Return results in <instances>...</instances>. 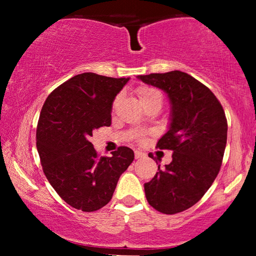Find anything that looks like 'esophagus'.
I'll use <instances>...</instances> for the list:
<instances>
[{
    "label": "esophagus",
    "mask_w": 256,
    "mask_h": 256,
    "mask_svg": "<svg viewBox=\"0 0 256 256\" xmlns=\"http://www.w3.org/2000/svg\"><path fill=\"white\" fill-rule=\"evenodd\" d=\"M134 154H136V159H140V158L146 157V154H144V152H142V151L136 150V151H134Z\"/></svg>",
    "instance_id": "34e87169"
}]
</instances>
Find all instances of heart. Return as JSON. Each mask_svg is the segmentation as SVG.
<instances>
[{
	"label": "heart",
	"mask_w": 256,
	"mask_h": 256,
	"mask_svg": "<svg viewBox=\"0 0 256 256\" xmlns=\"http://www.w3.org/2000/svg\"><path fill=\"white\" fill-rule=\"evenodd\" d=\"M159 94V92H156L154 89L148 88V86H141V88H138V99H140V102L144 100L146 98L154 96V94Z\"/></svg>",
	"instance_id": "1"
}]
</instances>
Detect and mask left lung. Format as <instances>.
Here are the masks:
<instances>
[{"mask_svg":"<svg viewBox=\"0 0 256 256\" xmlns=\"http://www.w3.org/2000/svg\"><path fill=\"white\" fill-rule=\"evenodd\" d=\"M136 78L162 89L170 104V122L157 146L172 150V160L164 168L158 164L157 174L144 184L146 198L159 212L178 214L200 201L218 175L227 144L226 115L211 90L188 73Z\"/></svg>","mask_w":256,"mask_h":256,"instance_id":"obj_1","label":"left lung"}]
</instances>
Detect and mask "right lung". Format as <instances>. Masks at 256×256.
<instances>
[{
    "label": "right lung",
    "instance_id": "right-lung-1",
    "mask_svg": "<svg viewBox=\"0 0 256 256\" xmlns=\"http://www.w3.org/2000/svg\"><path fill=\"white\" fill-rule=\"evenodd\" d=\"M128 80L81 73L58 86L42 108L36 144L42 170L56 193L78 210L106 206L134 159L128 146L98 157L89 141L94 130L112 124V102Z\"/></svg>",
    "mask_w": 256,
    "mask_h": 256
}]
</instances>
